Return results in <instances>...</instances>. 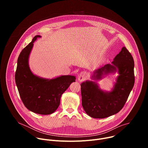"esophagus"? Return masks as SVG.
Here are the masks:
<instances>
[{"label":"esophagus","mask_w":148,"mask_h":148,"mask_svg":"<svg viewBox=\"0 0 148 148\" xmlns=\"http://www.w3.org/2000/svg\"><path fill=\"white\" fill-rule=\"evenodd\" d=\"M87 77V75L85 73H81L78 75V79L79 81L81 82L84 79H86V78Z\"/></svg>","instance_id":"34e87169"}]
</instances>
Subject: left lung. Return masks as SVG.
Wrapping results in <instances>:
<instances>
[{
	"label": "left lung",
	"mask_w": 148,
	"mask_h": 148,
	"mask_svg": "<svg viewBox=\"0 0 148 148\" xmlns=\"http://www.w3.org/2000/svg\"><path fill=\"white\" fill-rule=\"evenodd\" d=\"M116 72L119 75L110 92L102 90L96 82ZM91 78L92 80L81 84L84 111L94 118H105L117 114L124 106L134 86V61L132 55L125 47H122L111 64H106L94 71Z\"/></svg>",
	"instance_id": "8db88e82"
}]
</instances>
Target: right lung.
I'll return each instance as SVG.
<instances>
[{"mask_svg":"<svg viewBox=\"0 0 148 148\" xmlns=\"http://www.w3.org/2000/svg\"><path fill=\"white\" fill-rule=\"evenodd\" d=\"M41 37L36 36L21 51L17 59L15 81L20 97L29 110L38 114L49 115L57 110L62 94L76 78L74 75H67L48 79L32 73L29 64V56L34 42Z\"/></svg>","mask_w":148,"mask_h":148,"instance_id":"1","label":"right lung"}]
</instances>
